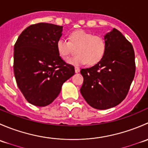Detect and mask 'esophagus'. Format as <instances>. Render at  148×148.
<instances>
[{
  "label": "esophagus",
  "instance_id": "obj_1",
  "mask_svg": "<svg viewBox=\"0 0 148 148\" xmlns=\"http://www.w3.org/2000/svg\"><path fill=\"white\" fill-rule=\"evenodd\" d=\"M74 69H75V72L76 73H78V72H79V71H80L79 67L75 66V67H74Z\"/></svg>",
  "mask_w": 148,
  "mask_h": 148
}]
</instances>
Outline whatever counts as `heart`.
Listing matches in <instances>:
<instances>
[{"instance_id": "heart-1", "label": "heart", "mask_w": 148, "mask_h": 148, "mask_svg": "<svg viewBox=\"0 0 148 148\" xmlns=\"http://www.w3.org/2000/svg\"><path fill=\"white\" fill-rule=\"evenodd\" d=\"M77 49L78 54L67 59L70 64L93 66L102 60L107 50L106 41L101 36H95L92 33L83 29L71 31L69 41L60 38L56 41V49L62 57L67 58Z\"/></svg>"}]
</instances>
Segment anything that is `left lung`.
I'll return each mask as SVG.
<instances>
[{"label":"left lung","instance_id":"left-lung-1","mask_svg":"<svg viewBox=\"0 0 148 148\" xmlns=\"http://www.w3.org/2000/svg\"><path fill=\"white\" fill-rule=\"evenodd\" d=\"M104 39L107 50L102 60L80 71L84 77L82 95L97 110L115 107L125 99L136 68L132 45L120 31L113 28Z\"/></svg>","mask_w":148,"mask_h":148}]
</instances>
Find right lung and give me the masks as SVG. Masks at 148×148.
Returning <instances> with one entry per match:
<instances>
[{"label": "right lung", "mask_w": 148, "mask_h": 148, "mask_svg": "<svg viewBox=\"0 0 148 148\" xmlns=\"http://www.w3.org/2000/svg\"><path fill=\"white\" fill-rule=\"evenodd\" d=\"M62 32L61 26L32 24L22 31L14 45L16 83L25 99L35 106L51 104L75 72L74 66L66 63L56 49Z\"/></svg>", "instance_id": "obj_1"}]
</instances>
